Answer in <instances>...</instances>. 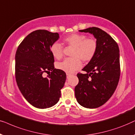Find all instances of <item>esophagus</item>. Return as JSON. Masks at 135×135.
<instances>
[{"label":"esophagus","mask_w":135,"mask_h":135,"mask_svg":"<svg viewBox=\"0 0 135 135\" xmlns=\"http://www.w3.org/2000/svg\"><path fill=\"white\" fill-rule=\"evenodd\" d=\"M71 75V74H70V73H66V78H69L70 76Z\"/></svg>","instance_id":"esophagus-1"}]
</instances>
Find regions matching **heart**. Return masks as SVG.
<instances>
[{
    "label": "heart",
    "instance_id": "obj_1",
    "mask_svg": "<svg viewBox=\"0 0 135 135\" xmlns=\"http://www.w3.org/2000/svg\"><path fill=\"white\" fill-rule=\"evenodd\" d=\"M64 42L73 47L71 58L65 59L57 64L59 70L66 73H72L80 69L82 65L81 59L83 62H89L96 54L98 43L96 39L86 38L81 34H72L64 39ZM51 52L54 58L60 59L63 56V49L60 44L55 42L51 47Z\"/></svg>",
    "mask_w": 135,
    "mask_h": 135
}]
</instances>
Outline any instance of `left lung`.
I'll return each instance as SVG.
<instances>
[{
	"mask_svg": "<svg viewBox=\"0 0 135 135\" xmlns=\"http://www.w3.org/2000/svg\"><path fill=\"white\" fill-rule=\"evenodd\" d=\"M92 34L98 49L94 57L78 73L79 82L75 88V98L81 105L94 109L103 105L112 96L120 75V51L114 39L101 29L92 27L79 30Z\"/></svg>",
	"mask_w": 135,
	"mask_h": 135,
	"instance_id": "1",
	"label": "left lung"
}]
</instances>
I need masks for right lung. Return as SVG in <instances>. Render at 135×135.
Instances as JSON below:
<instances>
[{
  "instance_id": "add662e5",
  "label": "right lung",
  "mask_w": 135,
  "mask_h": 135,
  "mask_svg": "<svg viewBox=\"0 0 135 135\" xmlns=\"http://www.w3.org/2000/svg\"><path fill=\"white\" fill-rule=\"evenodd\" d=\"M57 33L44 30L33 31L20 43L15 54V78L18 88L29 103L39 109L56 104L66 73L54 69L51 47L58 40ZM44 73H49L47 77Z\"/></svg>"
}]
</instances>
